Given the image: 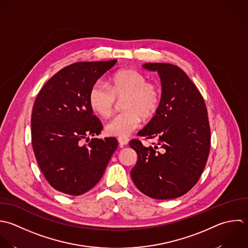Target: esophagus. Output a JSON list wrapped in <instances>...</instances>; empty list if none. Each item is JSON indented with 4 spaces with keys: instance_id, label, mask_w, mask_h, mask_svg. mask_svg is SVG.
<instances>
[{
    "instance_id": "esophagus-1",
    "label": "esophagus",
    "mask_w": 248,
    "mask_h": 248,
    "mask_svg": "<svg viewBox=\"0 0 248 248\" xmlns=\"http://www.w3.org/2000/svg\"><path fill=\"white\" fill-rule=\"evenodd\" d=\"M118 142H119V144H120V147L123 148L124 146H125V145L128 144L129 139H128L127 137H119V138H118Z\"/></svg>"
}]
</instances>
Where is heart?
Instances as JSON below:
<instances>
[{
	"instance_id": "b5f03b06",
	"label": "heart",
	"mask_w": 248,
	"mask_h": 248,
	"mask_svg": "<svg viewBox=\"0 0 248 248\" xmlns=\"http://www.w3.org/2000/svg\"><path fill=\"white\" fill-rule=\"evenodd\" d=\"M124 112L110 120L105 131L109 135L125 137L137 129L141 118L149 119L155 114L160 104V92L146 76L134 69H124L115 73L109 87L96 82L91 89L89 101L92 109L102 117H109L114 110L116 97H122Z\"/></svg>"
}]
</instances>
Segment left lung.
Listing matches in <instances>:
<instances>
[{"instance_id":"obj_1","label":"left lung","mask_w":248,"mask_h":248,"mask_svg":"<svg viewBox=\"0 0 248 248\" xmlns=\"http://www.w3.org/2000/svg\"><path fill=\"white\" fill-rule=\"evenodd\" d=\"M144 68L157 71L162 93L155 116L138 132L157 144L145 147L129 142L138 155L130 174L137 188L158 200L178 198L198 182L206 166L211 128L204 98L193 82L172 63L148 62Z\"/></svg>"}]
</instances>
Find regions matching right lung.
<instances>
[{
    "label": "right lung",
    "mask_w": 248,
    "mask_h": 248,
    "mask_svg": "<svg viewBox=\"0 0 248 248\" xmlns=\"http://www.w3.org/2000/svg\"><path fill=\"white\" fill-rule=\"evenodd\" d=\"M116 62L67 65L36 96L31 121L32 150L43 176L60 192L78 196L92 189L118 147L114 137L90 140L100 133L102 124L89 101L92 87Z\"/></svg>",
    "instance_id": "1"
}]
</instances>
